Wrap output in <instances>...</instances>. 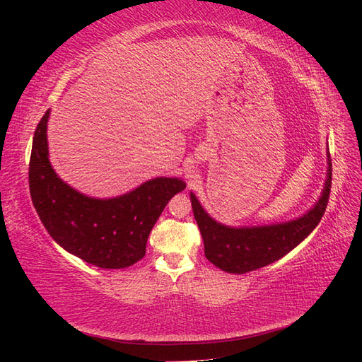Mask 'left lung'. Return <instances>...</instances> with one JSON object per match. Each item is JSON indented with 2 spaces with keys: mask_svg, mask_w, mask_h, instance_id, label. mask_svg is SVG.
I'll return each instance as SVG.
<instances>
[{
  "mask_svg": "<svg viewBox=\"0 0 362 362\" xmlns=\"http://www.w3.org/2000/svg\"><path fill=\"white\" fill-rule=\"evenodd\" d=\"M331 181L332 164L327 151L325 185L319 201L313 208L287 222L257 226H228L217 222L204 210L194 193L190 192L193 214L204 240L206 259L223 272L243 275L287 255L319 225L329 199Z\"/></svg>",
  "mask_w": 362,
  "mask_h": 362,
  "instance_id": "1",
  "label": "left lung"
}]
</instances>
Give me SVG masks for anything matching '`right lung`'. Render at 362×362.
I'll list each match as a JSON object with an SVG mask.
<instances>
[{"label": "right lung", "instance_id": "right-lung-1", "mask_svg": "<svg viewBox=\"0 0 362 362\" xmlns=\"http://www.w3.org/2000/svg\"><path fill=\"white\" fill-rule=\"evenodd\" d=\"M49 110L33 137L28 181L31 201L54 242L101 269H125L145 257L151 229L164 206L185 189L181 178L157 177L115 198H92L54 170L48 151Z\"/></svg>", "mask_w": 362, "mask_h": 362}]
</instances>
